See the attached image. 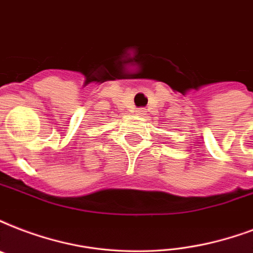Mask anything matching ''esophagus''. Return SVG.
Returning a JSON list of instances; mask_svg holds the SVG:
<instances>
[{
  "instance_id": "obj_1",
  "label": "esophagus",
  "mask_w": 253,
  "mask_h": 253,
  "mask_svg": "<svg viewBox=\"0 0 253 253\" xmlns=\"http://www.w3.org/2000/svg\"><path fill=\"white\" fill-rule=\"evenodd\" d=\"M135 113L138 114V115H143L144 111H143V110H142V109H138V110H136V111H135Z\"/></svg>"
}]
</instances>
